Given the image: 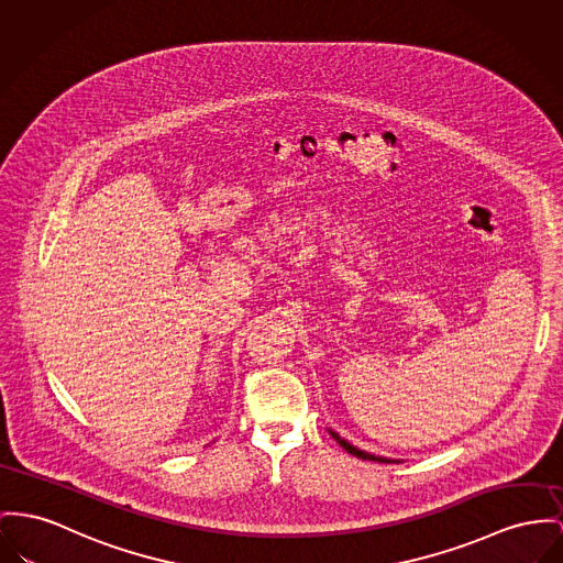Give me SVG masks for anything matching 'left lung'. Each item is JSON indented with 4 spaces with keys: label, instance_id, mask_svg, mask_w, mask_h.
Listing matches in <instances>:
<instances>
[{
    "label": "left lung",
    "instance_id": "left-lung-1",
    "mask_svg": "<svg viewBox=\"0 0 563 563\" xmlns=\"http://www.w3.org/2000/svg\"><path fill=\"white\" fill-rule=\"evenodd\" d=\"M331 435L335 438L339 442V446L343 450H347L350 454H354V456H358V459H367V461H377V463H393L390 459H384V456H375V454H369V452H365V450L356 449V446H352L350 442H345L343 438H339L335 431H331Z\"/></svg>",
    "mask_w": 563,
    "mask_h": 563
}]
</instances>
